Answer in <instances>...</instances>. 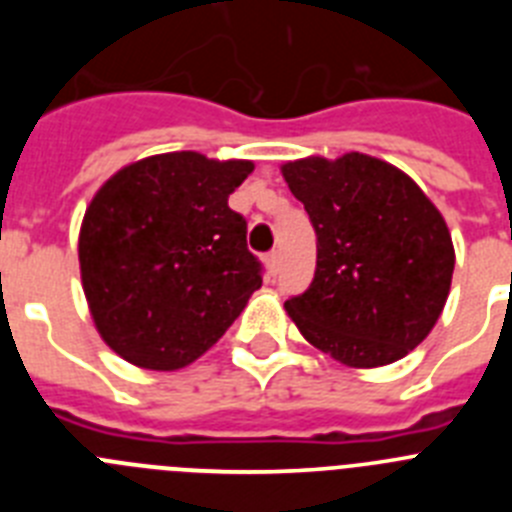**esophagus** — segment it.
<instances>
[{
  "instance_id": "obj_1",
  "label": "esophagus",
  "mask_w": 512,
  "mask_h": 512,
  "mask_svg": "<svg viewBox=\"0 0 512 512\" xmlns=\"http://www.w3.org/2000/svg\"><path fill=\"white\" fill-rule=\"evenodd\" d=\"M266 269H269V277H277L279 269H282V259H279L277 251H271L269 256H266Z\"/></svg>"
}]
</instances>
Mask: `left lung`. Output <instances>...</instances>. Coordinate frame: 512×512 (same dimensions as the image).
<instances>
[{
	"instance_id": "8db88e82",
	"label": "left lung",
	"mask_w": 512,
	"mask_h": 512,
	"mask_svg": "<svg viewBox=\"0 0 512 512\" xmlns=\"http://www.w3.org/2000/svg\"><path fill=\"white\" fill-rule=\"evenodd\" d=\"M318 235L310 287L284 302L302 336L356 369L408 356L436 325L454 274L441 212L397 166L366 153L282 166Z\"/></svg>"
}]
</instances>
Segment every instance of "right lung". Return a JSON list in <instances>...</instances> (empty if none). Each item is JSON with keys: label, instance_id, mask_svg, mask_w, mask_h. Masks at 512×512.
Masks as SVG:
<instances>
[{"label": "right lung", "instance_id": "1", "mask_svg": "<svg viewBox=\"0 0 512 512\" xmlns=\"http://www.w3.org/2000/svg\"><path fill=\"white\" fill-rule=\"evenodd\" d=\"M251 171V161L176 151L99 187L81 223L79 266L94 325L117 356L174 372L241 315L261 287V264L228 197Z\"/></svg>", "mask_w": 512, "mask_h": 512}]
</instances>
